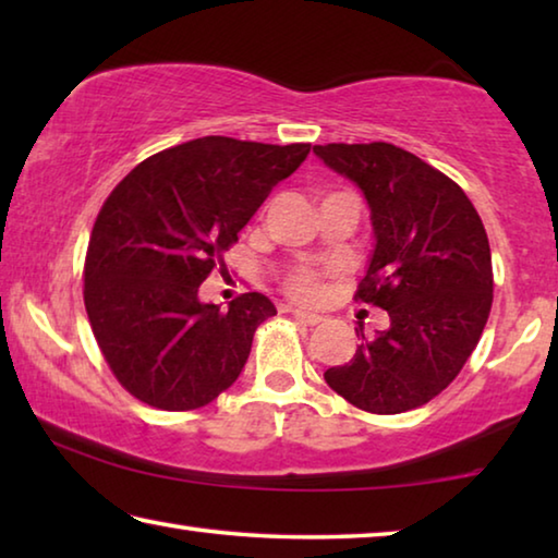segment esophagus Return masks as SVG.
<instances>
[{"mask_svg":"<svg viewBox=\"0 0 558 558\" xmlns=\"http://www.w3.org/2000/svg\"><path fill=\"white\" fill-rule=\"evenodd\" d=\"M292 317H295L300 325H307V327L323 323V317L315 315V313H305V310H292Z\"/></svg>","mask_w":558,"mask_h":558,"instance_id":"esophagus-1","label":"esophagus"}]
</instances>
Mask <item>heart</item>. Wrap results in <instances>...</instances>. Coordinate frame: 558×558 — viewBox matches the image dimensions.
<instances>
[{
	"label": "heart",
	"instance_id": "1",
	"mask_svg": "<svg viewBox=\"0 0 558 558\" xmlns=\"http://www.w3.org/2000/svg\"><path fill=\"white\" fill-rule=\"evenodd\" d=\"M288 292L298 302H315L323 295V282L313 270H295L288 278Z\"/></svg>",
	"mask_w": 558,
	"mask_h": 558
}]
</instances>
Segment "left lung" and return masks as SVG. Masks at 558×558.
Masks as SVG:
<instances>
[{"instance_id":"8db88e82","label":"left lung","mask_w":558,"mask_h":558,"mask_svg":"<svg viewBox=\"0 0 558 558\" xmlns=\"http://www.w3.org/2000/svg\"><path fill=\"white\" fill-rule=\"evenodd\" d=\"M323 162L362 189L374 251L356 300L389 313V327L325 372L329 389L369 413L428 403L456 379L493 307V256L465 192L389 143L315 145Z\"/></svg>"}]
</instances>
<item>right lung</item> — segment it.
I'll return each instance as SVG.
<instances>
[{"label":"right lung","mask_w":558,"mask_h":558,"mask_svg":"<svg viewBox=\"0 0 558 558\" xmlns=\"http://www.w3.org/2000/svg\"><path fill=\"white\" fill-rule=\"evenodd\" d=\"M307 155L310 145L209 135L153 155L112 189L90 233L83 300L135 399L192 411L239 379L256 327L278 310L260 292L221 310L199 300V286Z\"/></svg>","instance_id":"obj_1"}]
</instances>
